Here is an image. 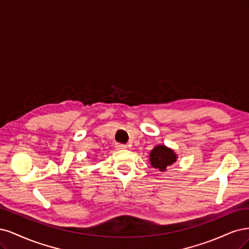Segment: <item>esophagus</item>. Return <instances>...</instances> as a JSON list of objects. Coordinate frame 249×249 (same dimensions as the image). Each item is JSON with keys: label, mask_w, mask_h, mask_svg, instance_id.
Wrapping results in <instances>:
<instances>
[{"label": "esophagus", "mask_w": 249, "mask_h": 249, "mask_svg": "<svg viewBox=\"0 0 249 249\" xmlns=\"http://www.w3.org/2000/svg\"><path fill=\"white\" fill-rule=\"evenodd\" d=\"M126 148H127V146L124 145V143H119V142L116 143V149L117 150H124Z\"/></svg>", "instance_id": "1"}]
</instances>
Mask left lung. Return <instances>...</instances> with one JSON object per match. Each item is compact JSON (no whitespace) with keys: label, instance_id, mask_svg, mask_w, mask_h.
I'll use <instances>...</instances> for the list:
<instances>
[{"label":"left lung","instance_id":"8db88e82","mask_svg":"<svg viewBox=\"0 0 249 249\" xmlns=\"http://www.w3.org/2000/svg\"><path fill=\"white\" fill-rule=\"evenodd\" d=\"M150 162L154 168H157L160 172L166 171L167 166H171L177 161V154L174 150L167 148L164 145H158L150 153Z\"/></svg>","mask_w":249,"mask_h":249}]
</instances>
